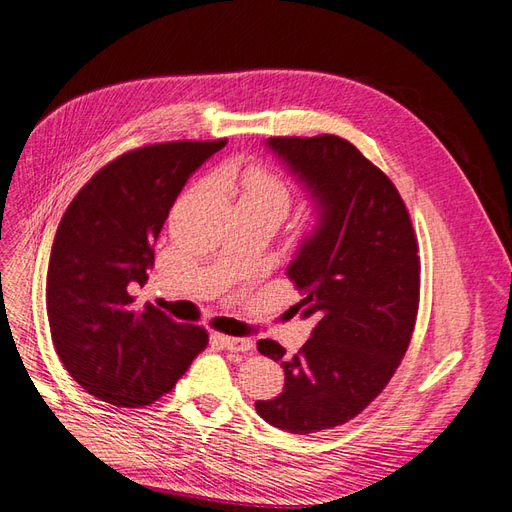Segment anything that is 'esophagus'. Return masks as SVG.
<instances>
[{
	"instance_id": "1",
	"label": "esophagus",
	"mask_w": 512,
	"mask_h": 512,
	"mask_svg": "<svg viewBox=\"0 0 512 512\" xmlns=\"http://www.w3.org/2000/svg\"><path fill=\"white\" fill-rule=\"evenodd\" d=\"M219 340L225 344L227 351L234 353H246L253 349V340L251 338H236V336H219Z\"/></svg>"
}]
</instances>
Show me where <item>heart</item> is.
<instances>
[{
    "label": "heart",
    "instance_id": "1",
    "mask_svg": "<svg viewBox=\"0 0 512 512\" xmlns=\"http://www.w3.org/2000/svg\"><path fill=\"white\" fill-rule=\"evenodd\" d=\"M242 200L272 206L287 214L293 202V189L285 178L263 166H251L242 178Z\"/></svg>",
    "mask_w": 512,
    "mask_h": 512
}]
</instances>
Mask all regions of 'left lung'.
Here are the masks:
<instances>
[{
  "instance_id": "left-lung-1",
  "label": "left lung",
  "mask_w": 512,
  "mask_h": 512,
  "mask_svg": "<svg viewBox=\"0 0 512 512\" xmlns=\"http://www.w3.org/2000/svg\"><path fill=\"white\" fill-rule=\"evenodd\" d=\"M268 146L321 219L287 268L302 295L293 312L315 327L293 357L270 338L257 342L283 366L285 389L255 408L278 430L315 434L355 419L402 364L419 310V244L398 189L349 140L276 136Z\"/></svg>"
}]
</instances>
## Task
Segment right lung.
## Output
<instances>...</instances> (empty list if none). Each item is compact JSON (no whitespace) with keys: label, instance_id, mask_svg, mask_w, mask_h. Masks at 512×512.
Instances as JSON below:
<instances>
[{"label":"right lung","instance_id":"right-lung-1","mask_svg":"<svg viewBox=\"0 0 512 512\" xmlns=\"http://www.w3.org/2000/svg\"><path fill=\"white\" fill-rule=\"evenodd\" d=\"M227 140L127 151L95 172L65 210L46 272V312L63 368L106 404L142 408L172 391L208 344L134 291L187 178Z\"/></svg>","mask_w":512,"mask_h":512}]
</instances>
